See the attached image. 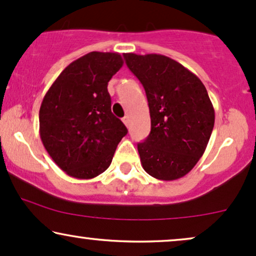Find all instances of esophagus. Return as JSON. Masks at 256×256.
Segmentation results:
<instances>
[{
    "instance_id": "34e87169",
    "label": "esophagus",
    "mask_w": 256,
    "mask_h": 256,
    "mask_svg": "<svg viewBox=\"0 0 256 256\" xmlns=\"http://www.w3.org/2000/svg\"><path fill=\"white\" fill-rule=\"evenodd\" d=\"M122 122H124V124L126 125V128H130V118H128V116L122 118Z\"/></svg>"
}]
</instances>
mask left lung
<instances>
[{
  "mask_svg": "<svg viewBox=\"0 0 256 256\" xmlns=\"http://www.w3.org/2000/svg\"><path fill=\"white\" fill-rule=\"evenodd\" d=\"M146 90L152 128L137 144L144 171L160 180L184 177L204 155L214 126V108L204 83L173 58L124 54Z\"/></svg>",
  "mask_w": 256,
  "mask_h": 256,
  "instance_id": "obj_1",
  "label": "left lung"
}]
</instances>
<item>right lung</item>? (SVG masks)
<instances>
[{"instance_id":"right-lung-1","label":"right lung","mask_w":256,"mask_h":256,"mask_svg":"<svg viewBox=\"0 0 256 256\" xmlns=\"http://www.w3.org/2000/svg\"><path fill=\"white\" fill-rule=\"evenodd\" d=\"M118 52H91L70 64L46 91L40 136L54 162L78 179L108 168L128 128L110 110L108 82L122 68Z\"/></svg>"}]
</instances>
